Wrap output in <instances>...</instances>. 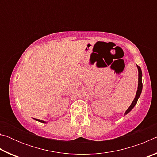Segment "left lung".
I'll return each instance as SVG.
<instances>
[{
	"instance_id": "obj_1",
	"label": "left lung",
	"mask_w": 157,
	"mask_h": 157,
	"mask_svg": "<svg viewBox=\"0 0 157 157\" xmlns=\"http://www.w3.org/2000/svg\"><path fill=\"white\" fill-rule=\"evenodd\" d=\"M138 67V70H139V86H138V89H137V91H136V96H135V98L133 100L132 103L131 104V105L129 106V107L127 109V110L125 111V114L128 113L130 111H131L136 104L137 103V101L138 99H139V98L140 96V94H141V91H142V89H143V83H142V71H141V69H140V66H137Z\"/></svg>"
}]
</instances>
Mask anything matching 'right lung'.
<instances>
[{"mask_svg": "<svg viewBox=\"0 0 157 157\" xmlns=\"http://www.w3.org/2000/svg\"><path fill=\"white\" fill-rule=\"evenodd\" d=\"M36 121H39V122H41V123H45V122L44 121H41V120H39V119H36Z\"/></svg>", "mask_w": 157, "mask_h": 157, "instance_id": "right-lung-1", "label": "right lung"}]
</instances>
